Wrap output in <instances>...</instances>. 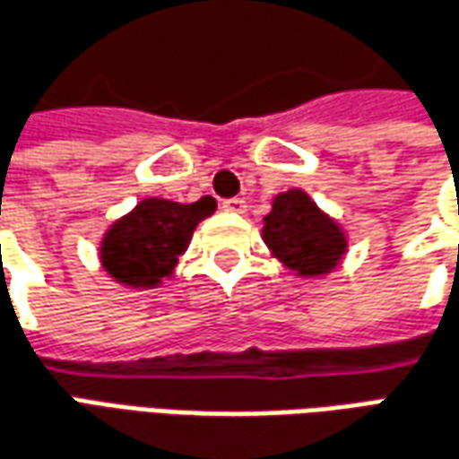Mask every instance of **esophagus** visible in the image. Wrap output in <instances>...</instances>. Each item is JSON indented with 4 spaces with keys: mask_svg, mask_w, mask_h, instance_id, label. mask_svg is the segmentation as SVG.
I'll return each mask as SVG.
<instances>
[{
    "mask_svg": "<svg viewBox=\"0 0 459 459\" xmlns=\"http://www.w3.org/2000/svg\"><path fill=\"white\" fill-rule=\"evenodd\" d=\"M223 211H229V213H246V201L243 198H226L223 204H221Z\"/></svg>",
    "mask_w": 459,
    "mask_h": 459,
    "instance_id": "1",
    "label": "esophagus"
}]
</instances>
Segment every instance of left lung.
<instances>
[{
    "mask_svg": "<svg viewBox=\"0 0 459 459\" xmlns=\"http://www.w3.org/2000/svg\"><path fill=\"white\" fill-rule=\"evenodd\" d=\"M263 243L275 261L300 281L325 278L341 268L348 253V233L307 196L303 188L275 194L263 219Z\"/></svg>",
    "mask_w": 459,
    "mask_h": 459,
    "instance_id": "left-lung-1",
    "label": "left lung"
}]
</instances>
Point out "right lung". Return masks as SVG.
<instances>
[{
    "label": "right lung",
    "instance_id": "obj_1",
    "mask_svg": "<svg viewBox=\"0 0 459 459\" xmlns=\"http://www.w3.org/2000/svg\"><path fill=\"white\" fill-rule=\"evenodd\" d=\"M213 211L216 201L211 196L194 204L143 198L129 213L111 221L99 240V263L104 273L131 290H149L171 281L196 226Z\"/></svg>",
    "mask_w": 459,
    "mask_h": 459
}]
</instances>
